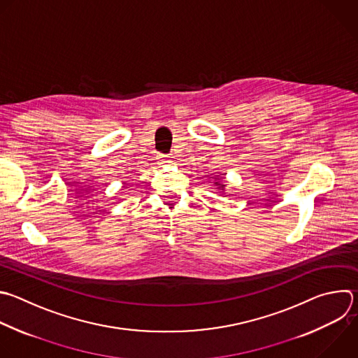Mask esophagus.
Masks as SVG:
<instances>
[{"label": "esophagus", "instance_id": "1", "mask_svg": "<svg viewBox=\"0 0 358 358\" xmlns=\"http://www.w3.org/2000/svg\"><path fill=\"white\" fill-rule=\"evenodd\" d=\"M159 162H160L162 164L170 163V155H160V156H159Z\"/></svg>", "mask_w": 358, "mask_h": 358}]
</instances>
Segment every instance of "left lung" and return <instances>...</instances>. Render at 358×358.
I'll return each mask as SVG.
<instances>
[{"instance_id":"left-lung-1","label":"left lung","mask_w":358,"mask_h":358,"mask_svg":"<svg viewBox=\"0 0 358 358\" xmlns=\"http://www.w3.org/2000/svg\"><path fill=\"white\" fill-rule=\"evenodd\" d=\"M216 185H219V188H220V187H222V188L224 187V185H222V184H217V182H216Z\"/></svg>"}]
</instances>
